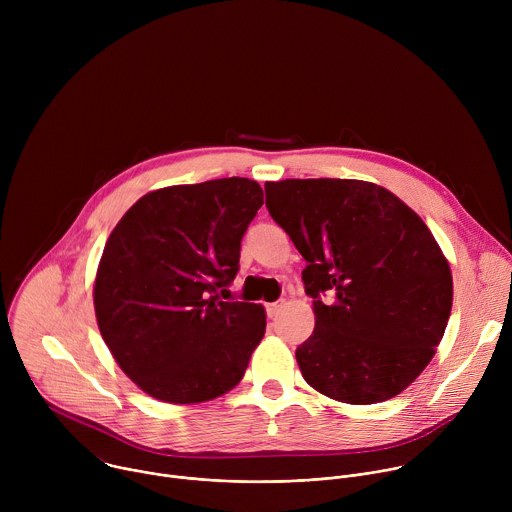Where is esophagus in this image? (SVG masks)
Wrapping results in <instances>:
<instances>
[{
	"label": "esophagus",
	"instance_id": "obj_1",
	"mask_svg": "<svg viewBox=\"0 0 512 512\" xmlns=\"http://www.w3.org/2000/svg\"><path fill=\"white\" fill-rule=\"evenodd\" d=\"M283 308V300H277V302H271V304H267V314L273 318V316H277L279 314V310Z\"/></svg>",
	"mask_w": 512,
	"mask_h": 512
}]
</instances>
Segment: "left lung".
<instances>
[{"label": "left lung", "mask_w": 512, "mask_h": 512, "mask_svg": "<svg viewBox=\"0 0 512 512\" xmlns=\"http://www.w3.org/2000/svg\"><path fill=\"white\" fill-rule=\"evenodd\" d=\"M265 196L308 263L316 326L296 350L306 383L350 405L405 391L433 358L454 300L450 263L427 225L362 180H279Z\"/></svg>", "instance_id": "1"}]
</instances>
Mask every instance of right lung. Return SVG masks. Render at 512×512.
<instances>
[{
	"label": "right lung",
	"instance_id": "right-lung-1",
	"mask_svg": "<svg viewBox=\"0 0 512 512\" xmlns=\"http://www.w3.org/2000/svg\"><path fill=\"white\" fill-rule=\"evenodd\" d=\"M261 204L249 178L168 186L141 196L109 235L93 287L97 324L143 393L188 405L243 379L265 310L220 296H231L241 239Z\"/></svg>",
	"mask_w": 512,
	"mask_h": 512
}]
</instances>
